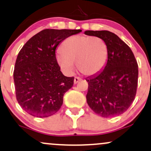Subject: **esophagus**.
<instances>
[{
	"label": "esophagus",
	"mask_w": 151,
	"mask_h": 151,
	"mask_svg": "<svg viewBox=\"0 0 151 151\" xmlns=\"http://www.w3.org/2000/svg\"><path fill=\"white\" fill-rule=\"evenodd\" d=\"M81 80V78L77 77H74V84H76V83H77L78 82H79V81H80Z\"/></svg>",
	"instance_id": "34e87169"
}]
</instances>
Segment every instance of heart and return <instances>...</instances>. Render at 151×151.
<instances>
[{
    "label": "heart",
    "instance_id": "obj_1",
    "mask_svg": "<svg viewBox=\"0 0 151 151\" xmlns=\"http://www.w3.org/2000/svg\"><path fill=\"white\" fill-rule=\"evenodd\" d=\"M60 52L56 55V62L65 72L72 73L74 63H77L79 72L86 76L100 73L106 65L108 57L104 41L93 36L69 37L62 43Z\"/></svg>",
    "mask_w": 151,
    "mask_h": 151
}]
</instances>
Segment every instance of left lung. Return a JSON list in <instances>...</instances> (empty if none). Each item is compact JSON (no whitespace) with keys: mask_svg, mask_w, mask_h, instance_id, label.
<instances>
[{"mask_svg":"<svg viewBox=\"0 0 151 151\" xmlns=\"http://www.w3.org/2000/svg\"><path fill=\"white\" fill-rule=\"evenodd\" d=\"M84 34L102 39L108 52L104 69L86 79L87 103L103 117L121 115L129 108L137 93L139 70L135 57L129 47L112 32L86 31Z\"/></svg>","mask_w":151,"mask_h":151,"instance_id":"8db88e82","label":"left lung"}]
</instances>
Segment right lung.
Masks as SVG:
<instances>
[{
    "label": "right lung",
    "instance_id": "obj_1",
    "mask_svg": "<svg viewBox=\"0 0 151 151\" xmlns=\"http://www.w3.org/2000/svg\"><path fill=\"white\" fill-rule=\"evenodd\" d=\"M80 29H44L24 45L13 73L16 98L21 108L36 117H47L61 108L63 96L74 84V77L61 72L56 62L58 45Z\"/></svg>",
    "mask_w": 151,
    "mask_h": 151
}]
</instances>
